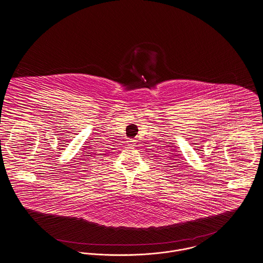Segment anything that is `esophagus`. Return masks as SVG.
Returning <instances> with one entry per match:
<instances>
[{
	"instance_id": "esophagus-1",
	"label": "esophagus",
	"mask_w": 263,
	"mask_h": 263,
	"mask_svg": "<svg viewBox=\"0 0 263 263\" xmlns=\"http://www.w3.org/2000/svg\"><path fill=\"white\" fill-rule=\"evenodd\" d=\"M129 143H135V140H130V141H129Z\"/></svg>"
}]
</instances>
